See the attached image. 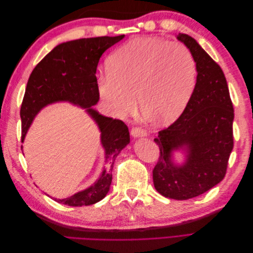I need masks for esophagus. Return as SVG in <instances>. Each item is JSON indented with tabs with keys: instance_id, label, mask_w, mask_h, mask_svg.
Masks as SVG:
<instances>
[{
	"instance_id": "esophagus-1",
	"label": "esophagus",
	"mask_w": 253,
	"mask_h": 253,
	"mask_svg": "<svg viewBox=\"0 0 253 253\" xmlns=\"http://www.w3.org/2000/svg\"><path fill=\"white\" fill-rule=\"evenodd\" d=\"M131 135L133 137H136V138H138V137H143L147 135V131L142 127H133L131 129Z\"/></svg>"
}]
</instances>
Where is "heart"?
<instances>
[{
  "instance_id": "1",
  "label": "heart",
  "mask_w": 253,
  "mask_h": 253,
  "mask_svg": "<svg viewBox=\"0 0 253 253\" xmlns=\"http://www.w3.org/2000/svg\"><path fill=\"white\" fill-rule=\"evenodd\" d=\"M108 76L98 90L109 110L118 116L132 113L138 99L143 116L169 124L185 110L196 82L192 53L178 42L136 38L115 50L106 62Z\"/></svg>"
}]
</instances>
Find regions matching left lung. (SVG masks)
<instances>
[{"instance_id":"1","label":"left lung","mask_w":253,"mask_h":253,"mask_svg":"<svg viewBox=\"0 0 253 253\" xmlns=\"http://www.w3.org/2000/svg\"><path fill=\"white\" fill-rule=\"evenodd\" d=\"M196 63V83L178 119L158 132L154 139L160 155L153 169L158 192L185 201L201 195L224 179L233 149V104L220 66L192 37L178 34ZM185 148L182 166L171 162L174 149Z\"/></svg>"}]
</instances>
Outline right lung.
<instances>
[{"label":"right lung","mask_w":253,"mask_h":253,"mask_svg":"<svg viewBox=\"0 0 253 253\" xmlns=\"http://www.w3.org/2000/svg\"><path fill=\"white\" fill-rule=\"evenodd\" d=\"M125 38L97 37L68 41L47 53L30 75L21 105L22 142L36 115L47 104L70 101L86 109L101 132V143L109 164L99 179L86 190L58 200V203L73 207L89 206L101 201L108 194L112 182L115 159L129 142L126 125L91 109L99 100L96 71L102 53Z\"/></svg>","instance_id":"add662e5"}]
</instances>
